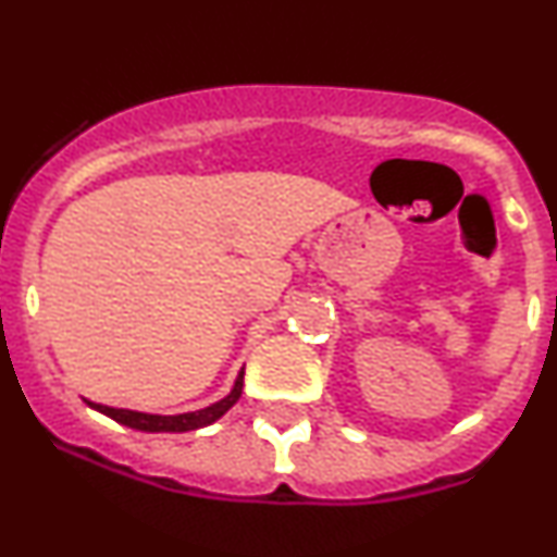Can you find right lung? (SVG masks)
<instances>
[{"mask_svg": "<svg viewBox=\"0 0 557 557\" xmlns=\"http://www.w3.org/2000/svg\"><path fill=\"white\" fill-rule=\"evenodd\" d=\"M243 393V369L235 380L230 395H225L222 400L212 403V406L201 408V411H188V413H175V417H159V413H140V411H127V408H112V406H101V403H91L86 400L88 406L101 411L104 417H110L120 424L131 426V430L138 432H190V430H201V426L214 424L216 419L225 417L230 408L235 406Z\"/></svg>", "mask_w": 557, "mask_h": 557, "instance_id": "1", "label": "right lung"}]
</instances>
